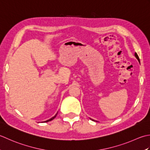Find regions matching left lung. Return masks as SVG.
Listing matches in <instances>:
<instances>
[{
  "label": "left lung",
  "mask_w": 150,
  "mask_h": 150,
  "mask_svg": "<svg viewBox=\"0 0 150 150\" xmlns=\"http://www.w3.org/2000/svg\"><path fill=\"white\" fill-rule=\"evenodd\" d=\"M135 57L137 58V59H138V60L139 61V57L138 55H137V53H135Z\"/></svg>",
  "instance_id": "obj_1"
}]
</instances>
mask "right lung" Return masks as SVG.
Wrapping results in <instances>:
<instances>
[{
  "mask_svg": "<svg viewBox=\"0 0 150 150\" xmlns=\"http://www.w3.org/2000/svg\"><path fill=\"white\" fill-rule=\"evenodd\" d=\"M56 115H57V114H56V115H55L54 117H52V118H51L50 119H49V120H47V121H45V122H49V121H51V120H53V119H54V118L55 117H56Z\"/></svg>",
  "mask_w": 150,
  "mask_h": 150,
  "instance_id": "1",
  "label": "right lung"
}]
</instances>
